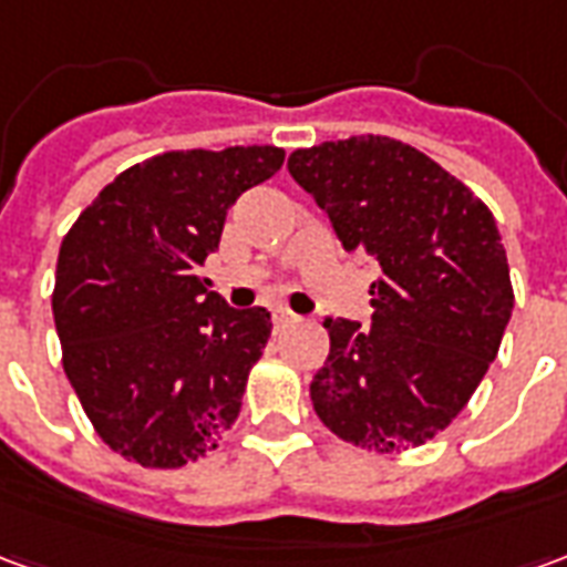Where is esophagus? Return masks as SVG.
Masks as SVG:
<instances>
[{"label": "esophagus", "instance_id": "obj_1", "mask_svg": "<svg viewBox=\"0 0 567 567\" xmlns=\"http://www.w3.org/2000/svg\"><path fill=\"white\" fill-rule=\"evenodd\" d=\"M272 321H276V328H291V324H297V321H300V316H297V312H291V309L276 307L272 309Z\"/></svg>", "mask_w": 567, "mask_h": 567}]
</instances>
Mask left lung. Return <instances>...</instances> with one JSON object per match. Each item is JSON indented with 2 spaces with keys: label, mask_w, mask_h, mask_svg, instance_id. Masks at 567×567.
Instances as JSON below:
<instances>
[{
  "label": "left lung",
  "mask_w": 567,
  "mask_h": 567,
  "mask_svg": "<svg viewBox=\"0 0 567 567\" xmlns=\"http://www.w3.org/2000/svg\"><path fill=\"white\" fill-rule=\"evenodd\" d=\"M288 173L328 212L346 251L380 272L370 328L324 319L331 352L309 385L312 406L364 450L422 446L462 413L511 321L495 218L440 163L389 136L297 148Z\"/></svg>",
  "instance_id": "obj_1"
}]
</instances>
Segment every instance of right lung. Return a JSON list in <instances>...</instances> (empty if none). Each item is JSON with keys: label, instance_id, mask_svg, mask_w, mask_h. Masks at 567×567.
<instances>
[{"label": "right lung", "instance_id": "1", "mask_svg": "<svg viewBox=\"0 0 567 567\" xmlns=\"http://www.w3.org/2000/svg\"><path fill=\"white\" fill-rule=\"evenodd\" d=\"M285 161L276 145L166 151L100 190L60 246L54 324L96 434L145 467L218 446L270 340L264 307L234 309L199 276L239 194Z\"/></svg>", "mask_w": 567, "mask_h": 567}]
</instances>
